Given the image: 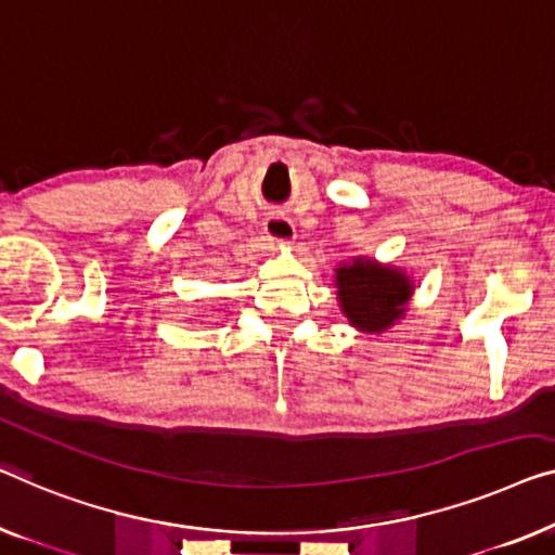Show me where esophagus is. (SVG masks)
Returning <instances> with one entry per match:
<instances>
[{
	"label": "esophagus",
	"mask_w": 555,
	"mask_h": 555,
	"mask_svg": "<svg viewBox=\"0 0 555 555\" xmlns=\"http://www.w3.org/2000/svg\"><path fill=\"white\" fill-rule=\"evenodd\" d=\"M262 237L268 240L270 245H293L295 243V224L285 215L272 212L262 222Z\"/></svg>",
	"instance_id": "esophagus-1"
}]
</instances>
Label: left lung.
Returning a JSON list of instances; mask_svg holds the SVG:
<instances>
[{"label": "left lung", "instance_id": "8db88e82", "mask_svg": "<svg viewBox=\"0 0 555 555\" xmlns=\"http://www.w3.org/2000/svg\"><path fill=\"white\" fill-rule=\"evenodd\" d=\"M335 285L345 318L363 333H383L396 325L413 295V283L403 270L363 258L337 268Z\"/></svg>", "mask_w": 555, "mask_h": 555}]
</instances>
